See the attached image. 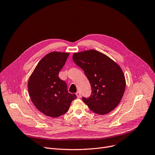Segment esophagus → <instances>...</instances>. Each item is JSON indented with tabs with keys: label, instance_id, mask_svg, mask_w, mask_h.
Masks as SVG:
<instances>
[{
	"label": "esophagus",
	"instance_id": "obj_1",
	"mask_svg": "<svg viewBox=\"0 0 155 155\" xmlns=\"http://www.w3.org/2000/svg\"><path fill=\"white\" fill-rule=\"evenodd\" d=\"M76 96H77V97H78V98H79L81 97V93H80V92H79V91L76 92Z\"/></svg>",
	"mask_w": 155,
	"mask_h": 155
}]
</instances>
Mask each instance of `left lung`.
I'll use <instances>...</instances> for the list:
<instances>
[{
    "mask_svg": "<svg viewBox=\"0 0 155 155\" xmlns=\"http://www.w3.org/2000/svg\"><path fill=\"white\" fill-rule=\"evenodd\" d=\"M72 58L84 71L91 85V95L83 97V101L95 114L105 115L112 111L126 88V79L119 65L95 50L74 53Z\"/></svg>",
    "mask_w": 155,
    "mask_h": 155,
    "instance_id": "left-lung-1",
    "label": "left lung"
}]
</instances>
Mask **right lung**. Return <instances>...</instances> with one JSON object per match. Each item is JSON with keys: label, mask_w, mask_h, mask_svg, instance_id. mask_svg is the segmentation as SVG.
<instances>
[{"label": "right lung", "mask_w": 155, "mask_h": 155, "mask_svg": "<svg viewBox=\"0 0 155 155\" xmlns=\"http://www.w3.org/2000/svg\"><path fill=\"white\" fill-rule=\"evenodd\" d=\"M69 54L53 51L38 62L29 79L28 93L34 105L45 115L58 117L68 111L72 100L67 84L58 76Z\"/></svg>", "instance_id": "1"}]
</instances>
